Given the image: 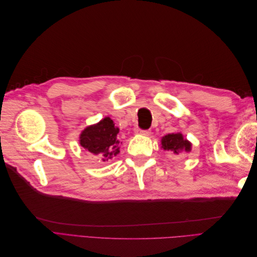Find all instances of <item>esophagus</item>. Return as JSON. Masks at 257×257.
Masks as SVG:
<instances>
[{
    "instance_id": "34e87169",
    "label": "esophagus",
    "mask_w": 257,
    "mask_h": 257,
    "mask_svg": "<svg viewBox=\"0 0 257 257\" xmlns=\"http://www.w3.org/2000/svg\"><path fill=\"white\" fill-rule=\"evenodd\" d=\"M136 133L139 135H144V136H149L151 134V132L149 130H137Z\"/></svg>"
}]
</instances>
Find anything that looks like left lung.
I'll return each mask as SVG.
<instances>
[{"label":"left lung","instance_id":"8db88e82","mask_svg":"<svg viewBox=\"0 0 257 257\" xmlns=\"http://www.w3.org/2000/svg\"><path fill=\"white\" fill-rule=\"evenodd\" d=\"M161 145L163 150L172 152L173 154L190 152L192 150V144L188 139H185L181 133H172L163 136Z\"/></svg>","mask_w":257,"mask_h":257}]
</instances>
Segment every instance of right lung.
I'll return each instance as SVG.
<instances>
[{
	"label": "right lung",
	"mask_w": 257,
	"mask_h": 257,
	"mask_svg": "<svg viewBox=\"0 0 257 257\" xmlns=\"http://www.w3.org/2000/svg\"><path fill=\"white\" fill-rule=\"evenodd\" d=\"M119 131L109 116H105L81 132L79 144L85 151L99 157L103 162H108L120 152V141L116 138Z\"/></svg>",
	"instance_id": "right-lung-1"
}]
</instances>
